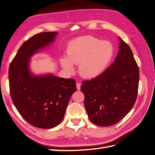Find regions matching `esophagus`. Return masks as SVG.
Wrapping results in <instances>:
<instances>
[{"label":"esophagus","mask_w":155,"mask_h":155,"mask_svg":"<svg viewBox=\"0 0 155 155\" xmlns=\"http://www.w3.org/2000/svg\"><path fill=\"white\" fill-rule=\"evenodd\" d=\"M76 87H77V90H80V89H81V84L79 83V82H77Z\"/></svg>","instance_id":"1"}]
</instances>
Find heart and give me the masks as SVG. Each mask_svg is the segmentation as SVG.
<instances>
[{
  "label": "heart",
  "mask_w": 155,
  "mask_h": 155,
  "mask_svg": "<svg viewBox=\"0 0 155 155\" xmlns=\"http://www.w3.org/2000/svg\"><path fill=\"white\" fill-rule=\"evenodd\" d=\"M114 47L109 41H102L91 35L77 38L68 44L67 56L62 55L60 64L68 74H73L74 65L82 77L99 76L108 67L114 56Z\"/></svg>",
  "instance_id": "heart-1"
}]
</instances>
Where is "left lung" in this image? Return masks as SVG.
I'll use <instances>...</instances> for the list:
<instances>
[{
    "label": "left lung",
    "mask_w": 155,
    "mask_h": 155,
    "mask_svg": "<svg viewBox=\"0 0 155 155\" xmlns=\"http://www.w3.org/2000/svg\"><path fill=\"white\" fill-rule=\"evenodd\" d=\"M119 40L115 61L99 76L84 81L81 86L88 118L100 126L120 121L137 97L139 69L130 47L121 38Z\"/></svg>",
    "instance_id": "obj_1"
}]
</instances>
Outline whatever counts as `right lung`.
I'll return each instance as SVG.
<instances>
[{
	"mask_svg": "<svg viewBox=\"0 0 155 155\" xmlns=\"http://www.w3.org/2000/svg\"><path fill=\"white\" fill-rule=\"evenodd\" d=\"M58 33L37 34L21 46L8 70L11 96L16 108L25 120L35 127L51 128L64 117L69 99L75 91L74 79L52 74L35 75L31 58L51 45Z\"/></svg>",
	"mask_w": 155,
	"mask_h": 155,
	"instance_id": "right-lung-1",
	"label": "right lung"
}]
</instances>
